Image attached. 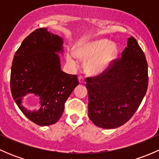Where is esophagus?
Instances as JSON below:
<instances>
[{
  "mask_svg": "<svg viewBox=\"0 0 159 159\" xmlns=\"http://www.w3.org/2000/svg\"><path fill=\"white\" fill-rule=\"evenodd\" d=\"M78 81H79L80 84H84V79L82 76L78 77Z\"/></svg>",
  "mask_w": 159,
  "mask_h": 159,
  "instance_id": "esophagus-1",
  "label": "esophagus"
}]
</instances>
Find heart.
Returning <instances> with one entry per match:
<instances>
[{
  "mask_svg": "<svg viewBox=\"0 0 159 159\" xmlns=\"http://www.w3.org/2000/svg\"><path fill=\"white\" fill-rule=\"evenodd\" d=\"M117 50L108 40L101 39L81 42L77 45L75 54L79 58L87 60L85 70L90 75H100L109 66L115 57ZM67 60L74 67L78 65V59L74 53L67 55Z\"/></svg>",
  "mask_w": 159,
  "mask_h": 159,
  "instance_id": "heart-1",
  "label": "heart"
}]
</instances>
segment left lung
Instances as JSON below:
<instances>
[{
    "mask_svg": "<svg viewBox=\"0 0 159 159\" xmlns=\"http://www.w3.org/2000/svg\"><path fill=\"white\" fill-rule=\"evenodd\" d=\"M148 64L133 37L121 57L101 75L86 78L89 117L98 127L116 129L125 124L142 103L148 89Z\"/></svg>",
    "mask_w": 159,
    "mask_h": 159,
    "instance_id": "8db88e82",
    "label": "left lung"
}]
</instances>
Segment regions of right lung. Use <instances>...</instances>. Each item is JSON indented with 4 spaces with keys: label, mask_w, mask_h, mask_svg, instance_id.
<instances>
[{
    "label": "right lung",
    "mask_w": 159,
    "mask_h": 159,
    "mask_svg": "<svg viewBox=\"0 0 159 159\" xmlns=\"http://www.w3.org/2000/svg\"><path fill=\"white\" fill-rule=\"evenodd\" d=\"M63 40L58 35L38 28L30 33L16 51L11 73L12 97L24 115L40 126L57 122L63 114L65 103L78 85V77L61 70ZM27 94L37 96L40 108L31 112L21 103Z\"/></svg>",
    "instance_id": "right-lung-1"
}]
</instances>
